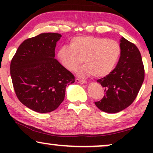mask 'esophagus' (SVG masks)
<instances>
[{
  "mask_svg": "<svg viewBox=\"0 0 153 153\" xmlns=\"http://www.w3.org/2000/svg\"><path fill=\"white\" fill-rule=\"evenodd\" d=\"M75 82H78V83H80V84H85V83H86V82H87V81H85V80H81V79H80V78L75 79Z\"/></svg>",
  "mask_w": 153,
  "mask_h": 153,
  "instance_id": "1",
  "label": "esophagus"
}]
</instances>
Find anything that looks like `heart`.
<instances>
[{
	"label": "heart",
	"mask_w": 153,
	"mask_h": 153,
	"mask_svg": "<svg viewBox=\"0 0 153 153\" xmlns=\"http://www.w3.org/2000/svg\"><path fill=\"white\" fill-rule=\"evenodd\" d=\"M120 45L113 39L91 36L73 38L71 47L63 46L57 52L59 62L67 70L75 72L79 70L82 76H106L113 71L121 55Z\"/></svg>",
	"instance_id": "heart-1"
}]
</instances>
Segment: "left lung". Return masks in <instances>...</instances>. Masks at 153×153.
I'll return each mask as SVG.
<instances>
[{
	"instance_id": "obj_1",
	"label": "left lung",
	"mask_w": 153,
	"mask_h": 153,
	"mask_svg": "<svg viewBox=\"0 0 153 153\" xmlns=\"http://www.w3.org/2000/svg\"><path fill=\"white\" fill-rule=\"evenodd\" d=\"M120 46L121 56L115 69L97 80L104 88L105 94L95 104L107 113H117L130 106L145 79L143 59L136 45L122 37Z\"/></svg>"
}]
</instances>
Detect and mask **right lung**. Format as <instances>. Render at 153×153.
<instances>
[{"label": "right lung", "instance_id": "1", "mask_svg": "<svg viewBox=\"0 0 153 153\" xmlns=\"http://www.w3.org/2000/svg\"><path fill=\"white\" fill-rule=\"evenodd\" d=\"M62 35L43 33L24 40L11 59L10 73L17 98L39 113L55 110L65 99L67 85L75 77L54 59Z\"/></svg>", "mask_w": 153, "mask_h": 153}]
</instances>
